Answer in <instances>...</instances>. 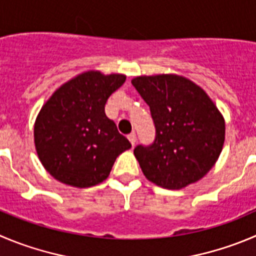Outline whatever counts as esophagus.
I'll use <instances>...</instances> for the list:
<instances>
[{
  "instance_id": "1",
  "label": "esophagus",
  "mask_w": 256,
  "mask_h": 256,
  "mask_svg": "<svg viewBox=\"0 0 256 256\" xmlns=\"http://www.w3.org/2000/svg\"><path fill=\"white\" fill-rule=\"evenodd\" d=\"M128 140H130V142L132 143V146L136 144V140H137V137H136V133L132 132L128 134Z\"/></svg>"
}]
</instances>
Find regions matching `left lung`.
Here are the masks:
<instances>
[{
    "label": "left lung",
    "instance_id": "obj_1",
    "mask_svg": "<svg viewBox=\"0 0 256 256\" xmlns=\"http://www.w3.org/2000/svg\"><path fill=\"white\" fill-rule=\"evenodd\" d=\"M150 106L156 128L152 144H140L134 156L147 180L180 190L202 178L214 167L225 140V120L204 89L174 74L132 80Z\"/></svg>",
    "mask_w": 256,
    "mask_h": 256
}]
</instances>
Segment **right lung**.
I'll use <instances>...</instances> for the list:
<instances>
[{"label":"right lung","instance_id":"add662e5","mask_svg":"<svg viewBox=\"0 0 256 256\" xmlns=\"http://www.w3.org/2000/svg\"><path fill=\"white\" fill-rule=\"evenodd\" d=\"M124 82L123 74L82 72L44 104L34 138L38 158L54 178L80 188L96 186L109 176L116 157L132 147L104 110Z\"/></svg>","mask_w":256,"mask_h":256}]
</instances>
